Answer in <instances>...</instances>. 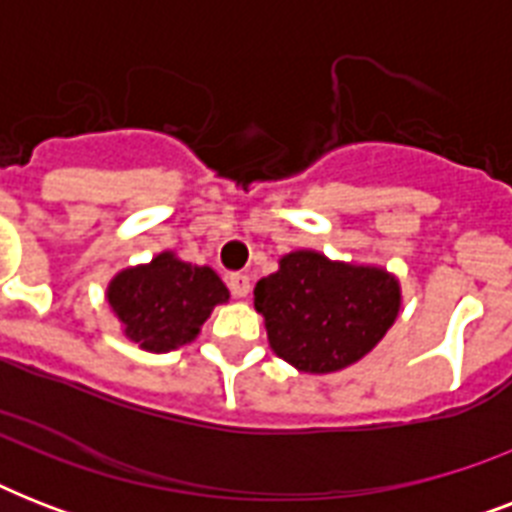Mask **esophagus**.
I'll use <instances>...</instances> for the list:
<instances>
[{
  "label": "esophagus",
  "mask_w": 512,
  "mask_h": 512,
  "mask_svg": "<svg viewBox=\"0 0 512 512\" xmlns=\"http://www.w3.org/2000/svg\"><path fill=\"white\" fill-rule=\"evenodd\" d=\"M228 287H231V292L236 297H247L249 289H252V281H249L247 273H231L228 276Z\"/></svg>",
  "instance_id": "34e87169"
}]
</instances>
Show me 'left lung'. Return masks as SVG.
I'll use <instances>...</instances> for the list:
<instances>
[{
	"label": "left lung",
	"mask_w": 512,
	"mask_h": 512,
	"mask_svg": "<svg viewBox=\"0 0 512 512\" xmlns=\"http://www.w3.org/2000/svg\"><path fill=\"white\" fill-rule=\"evenodd\" d=\"M398 305L401 292L390 273L332 263L311 249L281 257L279 271L255 287V308L276 356L311 374L364 358L393 327Z\"/></svg>",
	"instance_id": "1"
}]
</instances>
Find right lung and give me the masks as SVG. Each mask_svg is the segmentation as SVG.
Listing matches in <instances>:
<instances>
[{"mask_svg":"<svg viewBox=\"0 0 512 512\" xmlns=\"http://www.w3.org/2000/svg\"><path fill=\"white\" fill-rule=\"evenodd\" d=\"M228 297L212 268L183 263L172 252L127 268L108 287V303L124 324V335L156 353L191 342L212 308Z\"/></svg>","mask_w":512,"mask_h":512,"instance_id":"1","label":"right lung"}]
</instances>
